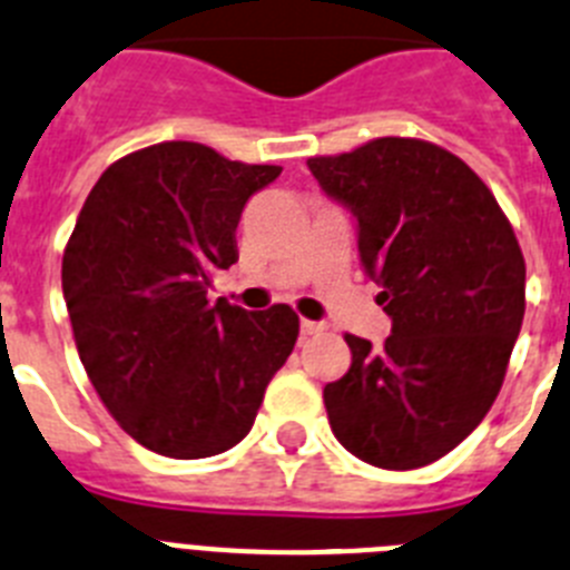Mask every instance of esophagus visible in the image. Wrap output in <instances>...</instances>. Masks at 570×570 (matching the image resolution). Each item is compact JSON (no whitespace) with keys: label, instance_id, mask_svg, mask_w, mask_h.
<instances>
[{"label":"esophagus","instance_id":"34e87169","mask_svg":"<svg viewBox=\"0 0 570 570\" xmlns=\"http://www.w3.org/2000/svg\"><path fill=\"white\" fill-rule=\"evenodd\" d=\"M326 324L324 321H301V335H318L324 333Z\"/></svg>","mask_w":570,"mask_h":570}]
</instances>
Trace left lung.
<instances>
[{
    "instance_id": "1",
    "label": "left lung",
    "mask_w": 570,
    "mask_h": 570,
    "mask_svg": "<svg viewBox=\"0 0 570 570\" xmlns=\"http://www.w3.org/2000/svg\"><path fill=\"white\" fill-rule=\"evenodd\" d=\"M326 197L355 217L361 266L393 321L324 387L335 439L361 462L413 470L479 428L502 387L524 315V257L468 163L407 137L309 157Z\"/></svg>"
}]
</instances>
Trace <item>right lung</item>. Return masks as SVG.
Returning a JSON list of instances; mask_svg holds the SVG:
<instances>
[{"mask_svg": "<svg viewBox=\"0 0 570 570\" xmlns=\"http://www.w3.org/2000/svg\"><path fill=\"white\" fill-rule=\"evenodd\" d=\"M278 175L157 142L111 163L79 212L62 255L79 361L120 428L160 456L235 448L298 338L286 304L206 301L212 275L237 261L240 212Z\"/></svg>", "mask_w": 570, "mask_h": 570, "instance_id": "add662e5", "label": "right lung"}]
</instances>
